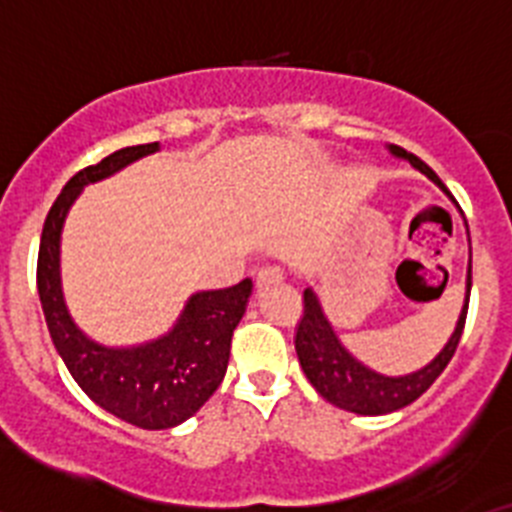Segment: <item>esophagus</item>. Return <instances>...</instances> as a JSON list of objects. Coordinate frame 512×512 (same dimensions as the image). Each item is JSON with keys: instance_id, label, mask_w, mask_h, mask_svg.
Returning a JSON list of instances; mask_svg holds the SVG:
<instances>
[{"instance_id": "obj_1", "label": "esophagus", "mask_w": 512, "mask_h": 512, "mask_svg": "<svg viewBox=\"0 0 512 512\" xmlns=\"http://www.w3.org/2000/svg\"><path fill=\"white\" fill-rule=\"evenodd\" d=\"M284 279V271L279 266H266L256 274V287H269V284H279Z\"/></svg>"}]
</instances>
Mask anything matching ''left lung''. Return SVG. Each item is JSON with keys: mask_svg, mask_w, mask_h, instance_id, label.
<instances>
[{"mask_svg": "<svg viewBox=\"0 0 512 512\" xmlns=\"http://www.w3.org/2000/svg\"><path fill=\"white\" fill-rule=\"evenodd\" d=\"M387 151L395 158H405L413 169H418L420 174L428 176V179H431V182L456 205V200L451 197L446 184L438 179L436 171H433L431 166L423 164L418 156H413V153H408L400 146H387ZM469 256H472V253H469ZM469 292H472V259H469L467 266V295H464V307H461L456 328L454 333H451L449 341H446V346H443L428 364L415 369V372L390 377V374H379L374 372V369H369L366 364H361V361L343 346L338 333L333 330V325H330V320L325 318L323 305H320L315 289L307 287L305 312H302V320L300 325H297L295 336V351L297 359H300L302 372L310 379L312 387H315L330 405H336V408L348 410V413L356 415L395 413V410L405 408V405L418 400V397L441 377V372L451 361L456 346H459L464 320H467Z\"/></svg>", "mask_w": 512, "mask_h": 512, "instance_id": "8db88e82", "label": "left lung"}]
</instances>
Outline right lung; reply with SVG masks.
Wrapping results in <instances>:
<instances>
[{
	"instance_id": "obj_1",
	"label": "right lung",
	"mask_w": 512,
	"mask_h": 512,
	"mask_svg": "<svg viewBox=\"0 0 512 512\" xmlns=\"http://www.w3.org/2000/svg\"><path fill=\"white\" fill-rule=\"evenodd\" d=\"M158 148L161 143L120 148L71 176L45 217L38 253V295L58 356L99 408L146 431L174 428L210 400L225 377L230 338L253 292L251 279L194 292L169 333L138 346H102L71 318L61 287V233L71 205L87 184L102 182Z\"/></svg>"
}]
</instances>
